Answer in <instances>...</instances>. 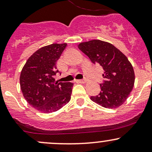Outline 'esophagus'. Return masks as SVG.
Instances as JSON below:
<instances>
[{"instance_id": "obj_1", "label": "esophagus", "mask_w": 152, "mask_h": 152, "mask_svg": "<svg viewBox=\"0 0 152 152\" xmlns=\"http://www.w3.org/2000/svg\"><path fill=\"white\" fill-rule=\"evenodd\" d=\"M78 82H79V83H86V79H80V80H77Z\"/></svg>"}]
</instances>
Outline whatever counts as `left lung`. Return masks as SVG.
Instances as JSON below:
<instances>
[{"mask_svg": "<svg viewBox=\"0 0 152 152\" xmlns=\"http://www.w3.org/2000/svg\"><path fill=\"white\" fill-rule=\"evenodd\" d=\"M78 46L104 71L105 81L100 83L101 92L91 97V100L107 109L121 106L133 89L135 81L133 66L127 57L114 45L100 40L80 43Z\"/></svg>", "mask_w": 152, "mask_h": 152, "instance_id": "8db88e82", "label": "left lung"}]
</instances>
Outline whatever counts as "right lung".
Returning a JSON list of instances; mask_svg holds the SVG:
<instances>
[{
  "mask_svg": "<svg viewBox=\"0 0 152 152\" xmlns=\"http://www.w3.org/2000/svg\"><path fill=\"white\" fill-rule=\"evenodd\" d=\"M67 46L53 43L43 46L29 57L23 67L20 86L27 102L38 111L49 114L61 109L71 100L73 83H58L56 62Z\"/></svg>",
  "mask_w": 152,
  "mask_h": 152,
  "instance_id": "right-lung-1",
  "label": "right lung"
}]
</instances>
